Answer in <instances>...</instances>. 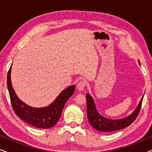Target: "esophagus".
<instances>
[{
  "label": "esophagus",
  "mask_w": 152,
  "mask_h": 152,
  "mask_svg": "<svg viewBox=\"0 0 152 152\" xmlns=\"http://www.w3.org/2000/svg\"><path fill=\"white\" fill-rule=\"evenodd\" d=\"M86 82H85V81L82 80V81H80V82L78 83L77 85V87L79 91H82L84 90L85 86H86Z\"/></svg>",
  "instance_id": "34e87169"
}]
</instances>
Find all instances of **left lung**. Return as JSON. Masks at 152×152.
<instances>
[{
	"instance_id": "1",
	"label": "left lung",
	"mask_w": 152,
	"mask_h": 152,
	"mask_svg": "<svg viewBox=\"0 0 152 152\" xmlns=\"http://www.w3.org/2000/svg\"><path fill=\"white\" fill-rule=\"evenodd\" d=\"M138 64H140L139 60ZM143 97H144V95H142V98H141L140 102L137 106L136 109L129 115L126 118H122V119L113 120L103 117L98 113L96 107H95L93 97L91 96L89 93H87L86 95V111L88 121L93 128L102 132H115V131L125 128L126 126H129L136 119L140 110L141 105H142Z\"/></svg>"
}]
</instances>
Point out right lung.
<instances>
[{
	"label": "right lung",
	"mask_w": 152,
	"mask_h": 152,
	"mask_svg": "<svg viewBox=\"0 0 152 152\" xmlns=\"http://www.w3.org/2000/svg\"><path fill=\"white\" fill-rule=\"evenodd\" d=\"M10 67L7 77V88L10 100L16 115L30 125L37 128L48 129L55 126L59 121L66 102L73 95L75 86H68L57 97L55 101L45 107L34 108L20 100L14 91L11 81Z\"/></svg>",
	"instance_id": "1"
}]
</instances>
